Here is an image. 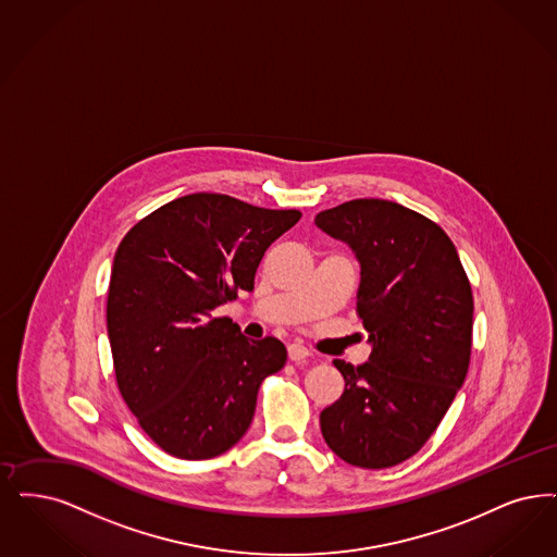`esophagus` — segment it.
Wrapping results in <instances>:
<instances>
[{"label": "esophagus", "mask_w": 557, "mask_h": 557, "mask_svg": "<svg viewBox=\"0 0 557 557\" xmlns=\"http://www.w3.org/2000/svg\"><path fill=\"white\" fill-rule=\"evenodd\" d=\"M309 355L311 352L302 344H289L288 346V357L292 362H302Z\"/></svg>", "instance_id": "obj_1"}]
</instances>
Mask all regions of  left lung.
Instances as JSON below:
<instances>
[{
    "mask_svg": "<svg viewBox=\"0 0 557 557\" xmlns=\"http://www.w3.org/2000/svg\"><path fill=\"white\" fill-rule=\"evenodd\" d=\"M314 223L357 257V311L371 344L360 367L335 358L346 385L321 412L323 440L352 467H396L426 444L467 377V273L437 223L392 200H348Z\"/></svg>",
    "mask_w": 557,
    "mask_h": 557,
    "instance_id": "1",
    "label": "left lung"
}]
</instances>
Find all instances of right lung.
Masks as SVG:
<instances>
[{"label": "right lung", "mask_w": 557, "mask_h": 557, "mask_svg": "<svg viewBox=\"0 0 557 557\" xmlns=\"http://www.w3.org/2000/svg\"><path fill=\"white\" fill-rule=\"evenodd\" d=\"M300 220L215 193L159 207L113 257L108 335L120 394L143 431L182 460L240 442L263 379L286 364L277 337L248 339L218 307L255 288L273 240Z\"/></svg>", "instance_id": "add662e5"}]
</instances>
